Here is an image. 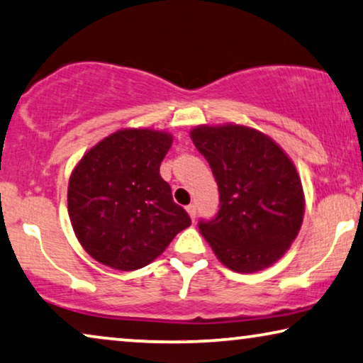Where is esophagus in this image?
Masks as SVG:
<instances>
[{
  "label": "esophagus",
  "mask_w": 363,
  "mask_h": 363,
  "mask_svg": "<svg viewBox=\"0 0 363 363\" xmlns=\"http://www.w3.org/2000/svg\"><path fill=\"white\" fill-rule=\"evenodd\" d=\"M186 210H187V213L191 215V218H192V220H196V216H197V208H196V205H194V203L187 205Z\"/></svg>",
  "instance_id": "1"
}]
</instances>
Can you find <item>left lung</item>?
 Segmentation results:
<instances>
[{
	"label": "left lung",
	"mask_w": 363,
	"mask_h": 363,
	"mask_svg": "<svg viewBox=\"0 0 363 363\" xmlns=\"http://www.w3.org/2000/svg\"><path fill=\"white\" fill-rule=\"evenodd\" d=\"M191 138L220 194L213 218L199 220L200 233L235 272L274 264L298 235L305 210L294 163L277 143L247 127H197Z\"/></svg>",
	"instance_id": "8db88e82"
}]
</instances>
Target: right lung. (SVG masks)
I'll return each instance as SVG.
<instances>
[{"label": "right lung", "mask_w": 363, "mask_h": 363, "mask_svg": "<svg viewBox=\"0 0 363 363\" xmlns=\"http://www.w3.org/2000/svg\"><path fill=\"white\" fill-rule=\"evenodd\" d=\"M171 143L166 132L121 130L74 167L68 186L69 220L96 261L118 270L145 267L192 223L160 174Z\"/></svg>", "instance_id": "add662e5"}]
</instances>
